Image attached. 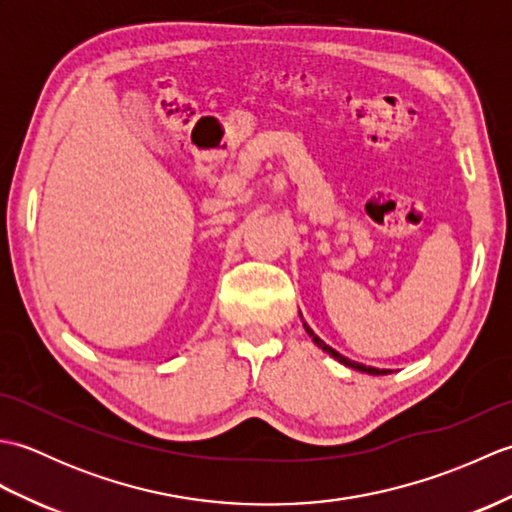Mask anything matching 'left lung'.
<instances>
[{
	"mask_svg": "<svg viewBox=\"0 0 512 512\" xmlns=\"http://www.w3.org/2000/svg\"><path fill=\"white\" fill-rule=\"evenodd\" d=\"M299 314H301V312H299ZM301 321H303V317H301ZM303 328H306V332L310 334V339H312L314 343H317V345L321 347V350H323L325 354H330V356L334 358V361H339L341 365H345V367H352V369H356V372H363V374H369V376H385V374H391V372H389V369H378V367H369V365H363V363H356V361H350V358H347V356H343V354H339V352H336V350H334V347H330L328 343H325V341H321V339H319V336L312 332V328H310V325H308L306 321H303Z\"/></svg>",
	"mask_w": 512,
	"mask_h": 512,
	"instance_id": "8db88e82",
	"label": "left lung"
}]
</instances>
